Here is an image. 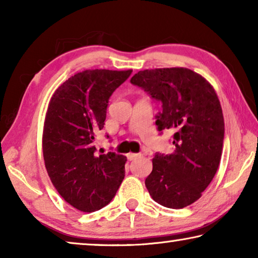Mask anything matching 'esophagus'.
Here are the masks:
<instances>
[{
	"label": "esophagus",
	"instance_id": "obj_1",
	"mask_svg": "<svg viewBox=\"0 0 258 258\" xmlns=\"http://www.w3.org/2000/svg\"><path fill=\"white\" fill-rule=\"evenodd\" d=\"M140 155L139 154H133V152H130V154H127V159L128 160H133L135 158H138Z\"/></svg>",
	"mask_w": 258,
	"mask_h": 258
}]
</instances>
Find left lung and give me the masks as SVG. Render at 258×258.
I'll return each instance as SVG.
<instances>
[{"mask_svg":"<svg viewBox=\"0 0 258 258\" xmlns=\"http://www.w3.org/2000/svg\"><path fill=\"white\" fill-rule=\"evenodd\" d=\"M131 83L161 102L158 131L175 132L174 152H157L152 159L147 189L161 206H189L202 197L221 161L224 118L215 90L202 75L182 67L146 69Z\"/></svg>","mask_w":258,"mask_h":258,"instance_id":"left-lung-1","label":"left lung"}]
</instances>
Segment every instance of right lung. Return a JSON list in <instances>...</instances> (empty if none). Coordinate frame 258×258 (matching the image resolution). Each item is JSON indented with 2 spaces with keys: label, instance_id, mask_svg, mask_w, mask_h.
I'll list each match as a JSON object with an SVG mask.
<instances>
[{
  "label": "right lung",
  "instance_id": "obj_1",
  "mask_svg": "<svg viewBox=\"0 0 258 258\" xmlns=\"http://www.w3.org/2000/svg\"><path fill=\"white\" fill-rule=\"evenodd\" d=\"M132 71L77 73L52 95L43 130V157L52 184L66 202L91 213L111 202L124 180L126 157L95 154L109 98Z\"/></svg>",
  "mask_w": 258,
  "mask_h": 258
}]
</instances>
